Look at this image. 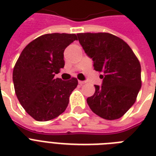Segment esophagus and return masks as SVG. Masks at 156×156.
Returning <instances> with one entry per match:
<instances>
[{"instance_id":"34e87169","label":"esophagus","mask_w":156,"mask_h":156,"mask_svg":"<svg viewBox=\"0 0 156 156\" xmlns=\"http://www.w3.org/2000/svg\"><path fill=\"white\" fill-rule=\"evenodd\" d=\"M78 83H79V84H80V85H83V84H85L86 83V82L85 81H78Z\"/></svg>"}]
</instances>
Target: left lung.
I'll list each match as a JSON object with an SVG mask.
<instances>
[{
	"instance_id": "1",
	"label": "left lung",
	"mask_w": 156,
	"mask_h": 156,
	"mask_svg": "<svg viewBox=\"0 0 156 156\" xmlns=\"http://www.w3.org/2000/svg\"><path fill=\"white\" fill-rule=\"evenodd\" d=\"M78 41L102 72L103 85L87 100L91 111L106 120L125 115L135 103L142 87L141 65L131 48L110 33H78Z\"/></svg>"
}]
</instances>
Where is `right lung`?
<instances>
[{"label": "right lung", "mask_w": 156, "mask_h": 156, "mask_svg": "<svg viewBox=\"0 0 156 156\" xmlns=\"http://www.w3.org/2000/svg\"><path fill=\"white\" fill-rule=\"evenodd\" d=\"M78 40L75 34H45L29 43L21 52L13 70L18 101L38 121L56 118L65 112L78 79L55 78L64 68V51Z\"/></svg>", "instance_id": "right-lung-1"}]
</instances>
